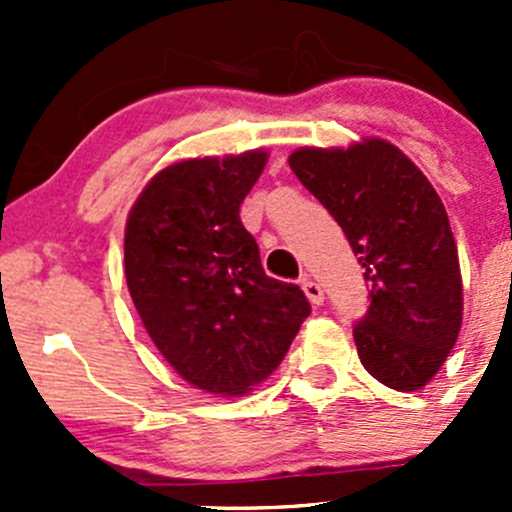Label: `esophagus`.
<instances>
[{
  "label": "esophagus",
  "mask_w": 512,
  "mask_h": 512,
  "mask_svg": "<svg viewBox=\"0 0 512 512\" xmlns=\"http://www.w3.org/2000/svg\"><path fill=\"white\" fill-rule=\"evenodd\" d=\"M302 289H304V294H307V299L312 304H322L324 302V292H322V287L317 285V282L312 280V277H302Z\"/></svg>",
  "instance_id": "esophagus-1"
}]
</instances>
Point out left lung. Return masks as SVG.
Masks as SVG:
<instances>
[{"instance_id":"8db88e82","label":"left lung","mask_w":512,"mask_h":512,"mask_svg":"<svg viewBox=\"0 0 512 512\" xmlns=\"http://www.w3.org/2000/svg\"><path fill=\"white\" fill-rule=\"evenodd\" d=\"M289 168L332 213L364 267L371 304L354 327L364 369L389 389H423L463 322L461 265L438 193L384 138L299 148Z\"/></svg>"}]
</instances>
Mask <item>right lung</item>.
<instances>
[{"label": "right lung", "mask_w": 512, "mask_h": 512, "mask_svg": "<svg viewBox=\"0 0 512 512\" xmlns=\"http://www.w3.org/2000/svg\"><path fill=\"white\" fill-rule=\"evenodd\" d=\"M267 151L170 163L126 220L123 262L136 312L163 359L195 389L242 396L285 359L309 317L297 285L265 275L240 205Z\"/></svg>", "instance_id": "add662e5"}]
</instances>
